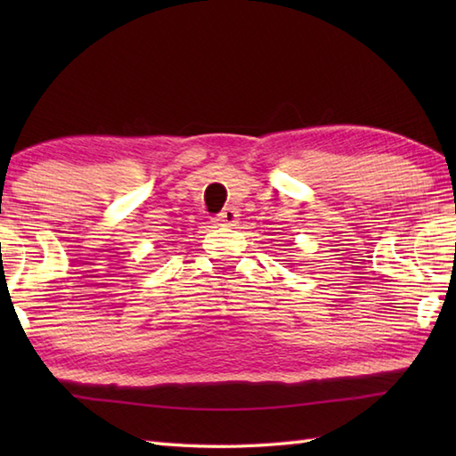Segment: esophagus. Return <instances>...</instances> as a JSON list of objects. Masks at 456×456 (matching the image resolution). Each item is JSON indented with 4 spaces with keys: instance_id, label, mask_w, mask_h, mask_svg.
<instances>
[{
    "instance_id": "esophagus-1",
    "label": "esophagus",
    "mask_w": 456,
    "mask_h": 456,
    "mask_svg": "<svg viewBox=\"0 0 456 456\" xmlns=\"http://www.w3.org/2000/svg\"><path fill=\"white\" fill-rule=\"evenodd\" d=\"M239 219V211L235 208H225L216 216L217 225H235Z\"/></svg>"
}]
</instances>
